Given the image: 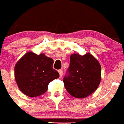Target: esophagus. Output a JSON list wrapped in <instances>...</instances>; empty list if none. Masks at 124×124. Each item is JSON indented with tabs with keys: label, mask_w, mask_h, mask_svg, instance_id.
<instances>
[{
	"label": "esophagus",
	"mask_w": 124,
	"mask_h": 124,
	"mask_svg": "<svg viewBox=\"0 0 124 124\" xmlns=\"http://www.w3.org/2000/svg\"><path fill=\"white\" fill-rule=\"evenodd\" d=\"M58 73H59V74H60V77H62V76H63V70H59Z\"/></svg>",
	"instance_id": "1"
}]
</instances>
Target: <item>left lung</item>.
Listing matches in <instances>:
<instances>
[{
  "label": "left lung",
  "instance_id": "obj_1",
  "mask_svg": "<svg viewBox=\"0 0 124 124\" xmlns=\"http://www.w3.org/2000/svg\"><path fill=\"white\" fill-rule=\"evenodd\" d=\"M68 76L63 79L64 85L70 95L83 99L94 93L101 81V66L89 53L84 55L73 54L70 56Z\"/></svg>",
  "mask_w": 124,
  "mask_h": 124
}]
</instances>
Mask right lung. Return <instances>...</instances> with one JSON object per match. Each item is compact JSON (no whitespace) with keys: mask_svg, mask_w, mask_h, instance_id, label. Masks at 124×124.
<instances>
[{"mask_svg":"<svg viewBox=\"0 0 124 124\" xmlns=\"http://www.w3.org/2000/svg\"><path fill=\"white\" fill-rule=\"evenodd\" d=\"M53 64V59L44 54H25L15 67V80L20 91L30 97L45 93L49 83L60 77Z\"/></svg>","mask_w":124,"mask_h":124,"instance_id":"right-lung-1","label":"right lung"}]
</instances>
